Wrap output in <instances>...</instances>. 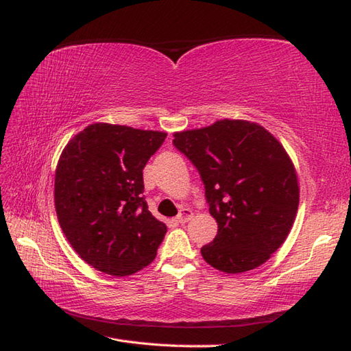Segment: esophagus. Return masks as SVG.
Here are the masks:
<instances>
[{
  "mask_svg": "<svg viewBox=\"0 0 351 351\" xmlns=\"http://www.w3.org/2000/svg\"><path fill=\"white\" fill-rule=\"evenodd\" d=\"M191 217H193V211L190 210V208H182L180 214L176 215V221L178 223H187Z\"/></svg>",
  "mask_w": 351,
  "mask_h": 351,
  "instance_id": "34e87169",
  "label": "esophagus"
}]
</instances>
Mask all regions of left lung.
<instances>
[{"label": "left lung", "mask_w": 351, "mask_h": 351, "mask_svg": "<svg viewBox=\"0 0 351 351\" xmlns=\"http://www.w3.org/2000/svg\"><path fill=\"white\" fill-rule=\"evenodd\" d=\"M173 137L197 169L219 225L200 249L204 259L230 274L264 264L287 240L299 208V181L285 149L261 125L229 119Z\"/></svg>", "instance_id": "8db88e82"}]
</instances>
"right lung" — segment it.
Wrapping results in <instances>:
<instances>
[{
  "label": "right lung",
  "mask_w": 351,
  "mask_h": 351,
  "mask_svg": "<svg viewBox=\"0 0 351 351\" xmlns=\"http://www.w3.org/2000/svg\"><path fill=\"white\" fill-rule=\"evenodd\" d=\"M166 132L92 123L73 137L56 169L54 202L63 234L87 264L130 276L156 256L167 228L143 196V169Z\"/></svg>",
  "instance_id": "obj_1"
}]
</instances>
